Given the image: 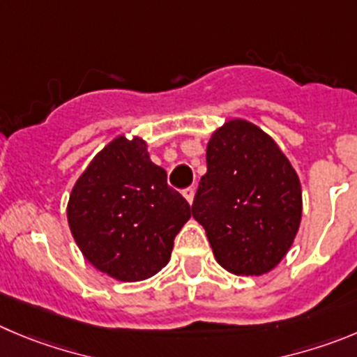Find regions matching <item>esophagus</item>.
Instances as JSON below:
<instances>
[{
	"mask_svg": "<svg viewBox=\"0 0 357 357\" xmlns=\"http://www.w3.org/2000/svg\"><path fill=\"white\" fill-rule=\"evenodd\" d=\"M183 197L186 199V202H188L190 206L194 204V197H195V188H192V186H190V188H185V190H183Z\"/></svg>",
	"mask_w": 357,
	"mask_h": 357,
	"instance_id": "obj_1",
	"label": "esophagus"
}]
</instances>
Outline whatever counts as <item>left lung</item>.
<instances>
[{
    "label": "left lung",
    "instance_id": "1",
    "mask_svg": "<svg viewBox=\"0 0 357 357\" xmlns=\"http://www.w3.org/2000/svg\"><path fill=\"white\" fill-rule=\"evenodd\" d=\"M192 215L216 262L238 276H262L287 255L299 231L298 172L275 139L232 118L211 133Z\"/></svg>",
    "mask_w": 357,
    "mask_h": 357
}]
</instances>
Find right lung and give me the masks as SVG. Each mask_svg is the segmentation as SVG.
<instances>
[{"mask_svg": "<svg viewBox=\"0 0 357 357\" xmlns=\"http://www.w3.org/2000/svg\"><path fill=\"white\" fill-rule=\"evenodd\" d=\"M192 208L167 185L139 135H118L79 176L66 220L86 261L119 282L151 278L171 261Z\"/></svg>", "mask_w": 357, "mask_h": 357, "instance_id": "obj_1", "label": "right lung"}]
</instances>
